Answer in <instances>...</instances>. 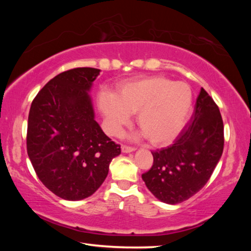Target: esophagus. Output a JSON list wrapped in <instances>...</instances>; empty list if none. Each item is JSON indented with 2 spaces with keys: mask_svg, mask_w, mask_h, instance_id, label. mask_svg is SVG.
Returning <instances> with one entry per match:
<instances>
[{
  "mask_svg": "<svg viewBox=\"0 0 251 251\" xmlns=\"http://www.w3.org/2000/svg\"><path fill=\"white\" fill-rule=\"evenodd\" d=\"M136 150V148L134 147H129V146H122V152L123 153H130V152H134Z\"/></svg>",
  "mask_w": 251,
  "mask_h": 251,
  "instance_id": "34e87169",
  "label": "esophagus"
}]
</instances>
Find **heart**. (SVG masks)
<instances>
[{
    "mask_svg": "<svg viewBox=\"0 0 251 251\" xmlns=\"http://www.w3.org/2000/svg\"><path fill=\"white\" fill-rule=\"evenodd\" d=\"M192 90L186 83L164 76H148L123 83L117 95L103 92L98 103L111 136H120L137 113V124L152 145L175 140L188 122Z\"/></svg>",
    "mask_w": 251,
    "mask_h": 251,
    "instance_id": "1",
    "label": "heart"
}]
</instances>
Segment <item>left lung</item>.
Listing matches in <instances>:
<instances>
[{
  "instance_id": "left-lung-1",
  "label": "left lung",
  "mask_w": 251,
  "mask_h": 251,
  "mask_svg": "<svg viewBox=\"0 0 251 251\" xmlns=\"http://www.w3.org/2000/svg\"><path fill=\"white\" fill-rule=\"evenodd\" d=\"M225 146L219 108L204 88L194 113L172 146L152 152L153 165L142 179L151 193L167 204L196 194L211 177Z\"/></svg>"
}]
</instances>
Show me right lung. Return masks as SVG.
I'll return each mask as SVG.
<instances>
[{
    "label": "right lung",
    "instance_id": "add662e5",
    "mask_svg": "<svg viewBox=\"0 0 251 251\" xmlns=\"http://www.w3.org/2000/svg\"><path fill=\"white\" fill-rule=\"evenodd\" d=\"M100 70L75 68L51 78L32 101L26 151L37 177L55 195L79 201L103 183L121 146L97 122L88 95Z\"/></svg>",
    "mask_w": 251,
    "mask_h": 251
}]
</instances>
